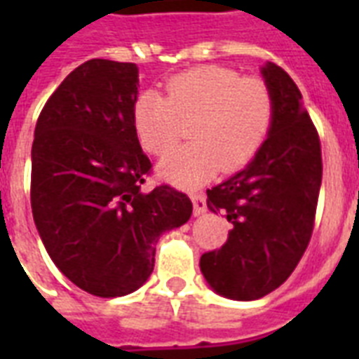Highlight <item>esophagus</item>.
<instances>
[{
  "label": "esophagus",
  "mask_w": 359,
  "mask_h": 359,
  "mask_svg": "<svg viewBox=\"0 0 359 359\" xmlns=\"http://www.w3.org/2000/svg\"><path fill=\"white\" fill-rule=\"evenodd\" d=\"M191 201H194V214L196 216L207 212V197L203 194H191Z\"/></svg>",
  "instance_id": "esophagus-1"
}]
</instances>
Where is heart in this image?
Returning <instances> with one entry per match:
<instances>
[{
  "label": "heart",
  "instance_id": "1",
  "mask_svg": "<svg viewBox=\"0 0 359 359\" xmlns=\"http://www.w3.org/2000/svg\"><path fill=\"white\" fill-rule=\"evenodd\" d=\"M165 97L141 91L132 102V128L141 149L152 156L168 154L179 141L180 123L191 121V143L160 163L162 179L196 188L219 169L238 173L266 143L273 124L272 89L259 78L219 65H201L165 80Z\"/></svg>",
  "mask_w": 359,
  "mask_h": 359
}]
</instances>
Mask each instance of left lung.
I'll list each match as a JSON object with an SVG mask.
<instances>
[{"label":"left lung","instance_id":"8db88e82","mask_svg":"<svg viewBox=\"0 0 359 359\" xmlns=\"http://www.w3.org/2000/svg\"><path fill=\"white\" fill-rule=\"evenodd\" d=\"M276 114L266 143L245 169L207 190V207L233 224L199 266L218 294L257 300L287 281L311 240L323 180L320 140L302 93L273 63L262 67Z\"/></svg>","mask_w":359,"mask_h":359}]
</instances>
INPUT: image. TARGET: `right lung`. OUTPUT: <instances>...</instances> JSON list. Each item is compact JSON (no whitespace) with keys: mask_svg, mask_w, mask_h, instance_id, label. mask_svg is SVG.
<instances>
[{"mask_svg":"<svg viewBox=\"0 0 359 359\" xmlns=\"http://www.w3.org/2000/svg\"><path fill=\"white\" fill-rule=\"evenodd\" d=\"M137 67L91 59L44 104L31 149V210L55 266L93 296L140 289L162 233L186 224L190 197L145 194L152 163L132 128Z\"/></svg>","mask_w":359,"mask_h":359,"instance_id":"right-lung-1","label":"right lung"}]
</instances>
